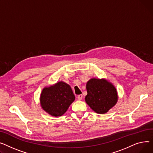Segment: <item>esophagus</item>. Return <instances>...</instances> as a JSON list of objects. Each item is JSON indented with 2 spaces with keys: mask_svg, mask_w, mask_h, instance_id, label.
<instances>
[{
  "mask_svg": "<svg viewBox=\"0 0 153 153\" xmlns=\"http://www.w3.org/2000/svg\"><path fill=\"white\" fill-rule=\"evenodd\" d=\"M83 97V96L82 94H79V95L78 96V97H77V98H78V100H82Z\"/></svg>",
  "mask_w": 153,
  "mask_h": 153,
  "instance_id": "1",
  "label": "esophagus"
}]
</instances>
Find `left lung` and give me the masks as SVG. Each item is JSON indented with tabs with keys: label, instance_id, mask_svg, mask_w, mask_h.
<instances>
[{
	"label": "left lung",
	"instance_id": "8db88e82",
	"mask_svg": "<svg viewBox=\"0 0 153 153\" xmlns=\"http://www.w3.org/2000/svg\"><path fill=\"white\" fill-rule=\"evenodd\" d=\"M85 101L97 114H105L117 102L115 86L105 79L91 78L86 83Z\"/></svg>",
	"mask_w": 153,
	"mask_h": 153
}]
</instances>
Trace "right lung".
I'll list each match as a JSON object with an SVG mask.
<instances>
[{"label": "right lung", "instance_id": "right-lung-1", "mask_svg": "<svg viewBox=\"0 0 153 153\" xmlns=\"http://www.w3.org/2000/svg\"><path fill=\"white\" fill-rule=\"evenodd\" d=\"M75 99L70 86L59 82L49 87H45L41 92L40 103L44 111L52 116L64 114Z\"/></svg>", "mask_w": 153, "mask_h": 153}]
</instances>
